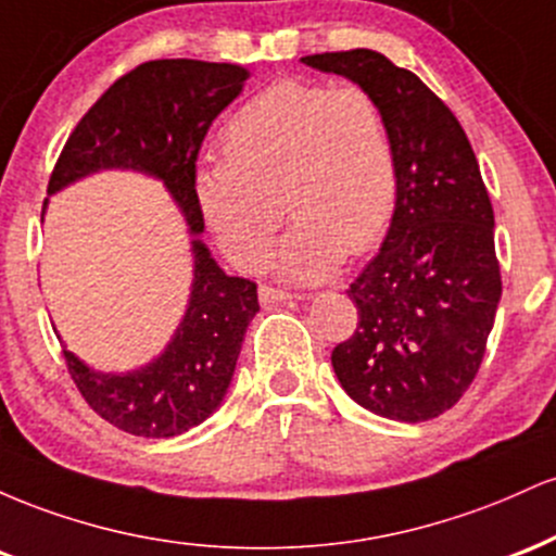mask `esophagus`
<instances>
[{
    "mask_svg": "<svg viewBox=\"0 0 556 556\" xmlns=\"http://www.w3.org/2000/svg\"><path fill=\"white\" fill-rule=\"evenodd\" d=\"M258 298H261V303L269 305V303H285V300H292V298H300V295H292V292H287V290H277V287L261 285L258 287Z\"/></svg>",
    "mask_w": 556,
    "mask_h": 556,
    "instance_id": "34e87169",
    "label": "esophagus"
}]
</instances>
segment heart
Listing matches in <instances>:
<instances>
[{
	"instance_id": "obj_1",
	"label": "heart",
	"mask_w": 556,
	"mask_h": 556,
	"mask_svg": "<svg viewBox=\"0 0 556 556\" xmlns=\"http://www.w3.org/2000/svg\"><path fill=\"white\" fill-rule=\"evenodd\" d=\"M227 156L198 162L203 222L242 269H256L282 222L277 269L318 282L344 253L371 251L397 206V151L387 114L358 86L282 80L253 96L222 132Z\"/></svg>"
}]
</instances>
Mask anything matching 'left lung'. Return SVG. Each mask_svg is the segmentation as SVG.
Masks as SVG:
<instances>
[{
	"instance_id": "left-lung-1",
	"label": "left lung",
	"mask_w": 556,
	"mask_h": 556,
	"mask_svg": "<svg viewBox=\"0 0 556 556\" xmlns=\"http://www.w3.org/2000/svg\"><path fill=\"white\" fill-rule=\"evenodd\" d=\"M374 96L397 151V206L381 251L350 285L358 329L331 353L361 407L420 424L476 379L502 298L494 208L470 140L410 70L371 49L303 56Z\"/></svg>"
}]
</instances>
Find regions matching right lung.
I'll use <instances>...</instances> for the list:
<instances>
[{
    "mask_svg": "<svg viewBox=\"0 0 556 556\" xmlns=\"http://www.w3.org/2000/svg\"><path fill=\"white\" fill-rule=\"evenodd\" d=\"M248 78L245 67L229 62H146L88 110L49 180L47 193L54 195L96 172H140L164 182L188 227L193 282L167 348L125 374L99 371L65 350L70 376L88 405L132 437H180L212 416L232 381L248 324L258 314L256 285L229 277L201 240L203 216L193 195L203 138ZM47 206L49 198L41 222Z\"/></svg>",
    "mask_w": 556,
    "mask_h": 556,
    "instance_id": "1",
    "label": "right lung"
}]
</instances>
